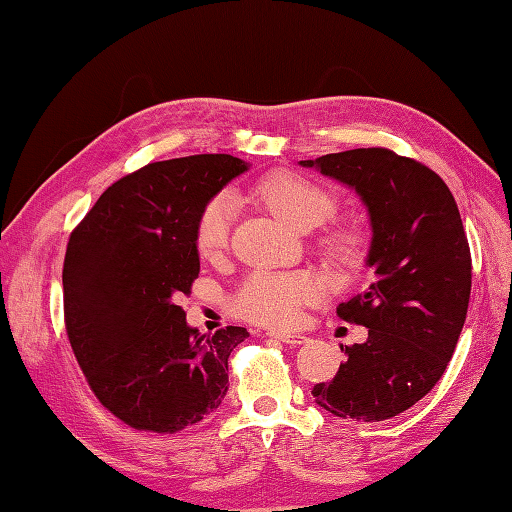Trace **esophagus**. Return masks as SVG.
I'll return each mask as SVG.
<instances>
[{
	"instance_id": "esophagus-1",
	"label": "esophagus",
	"mask_w": 512,
	"mask_h": 512,
	"mask_svg": "<svg viewBox=\"0 0 512 512\" xmlns=\"http://www.w3.org/2000/svg\"><path fill=\"white\" fill-rule=\"evenodd\" d=\"M267 337H273L277 339V342H284V344H290V346H301L305 344V337L299 335V333H280V331H269Z\"/></svg>"
}]
</instances>
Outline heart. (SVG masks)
Here are the masks:
<instances>
[{"instance_id": "b5f03b06", "label": "heart", "mask_w": 512, "mask_h": 512, "mask_svg": "<svg viewBox=\"0 0 512 512\" xmlns=\"http://www.w3.org/2000/svg\"><path fill=\"white\" fill-rule=\"evenodd\" d=\"M247 198L294 232H309L331 220L339 196L329 185L297 170H271L247 188ZM232 205L226 196H213L200 207L192 243L203 260H218L228 247ZM318 256L337 273L359 271L371 250V235L356 220H333L322 226L316 241ZM320 294L318 280L303 273L292 275H252L232 299L235 314L265 327H292L301 309L314 303Z\"/></svg>"}]
</instances>
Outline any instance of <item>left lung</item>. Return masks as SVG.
I'll return each mask as SVG.
<instances>
[{"label":"left lung","mask_w":512,"mask_h":512,"mask_svg":"<svg viewBox=\"0 0 512 512\" xmlns=\"http://www.w3.org/2000/svg\"><path fill=\"white\" fill-rule=\"evenodd\" d=\"M301 164L359 192L374 230L367 265L376 269L365 292L337 307L339 318L369 329L367 342L342 346L346 363L312 395L335 416L386 421L423 399L455 352L472 288L466 230L440 175L391 149Z\"/></svg>","instance_id":"left-lung-1"}]
</instances>
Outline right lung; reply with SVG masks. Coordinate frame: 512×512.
I'll return each mask as SVG.
<instances>
[{"mask_svg":"<svg viewBox=\"0 0 512 512\" xmlns=\"http://www.w3.org/2000/svg\"><path fill=\"white\" fill-rule=\"evenodd\" d=\"M243 170L228 153L147 164L70 232L61 273L70 346L100 404L132 429L177 433L228 391V356L250 333H198L177 299L200 273V207Z\"/></svg>","mask_w":512,"mask_h":512,"instance_id":"right-lung-1","label":"right lung"}]
</instances>
